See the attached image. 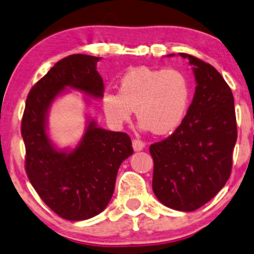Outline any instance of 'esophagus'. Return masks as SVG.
Listing matches in <instances>:
<instances>
[{"mask_svg": "<svg viewBox=\"0 0 254 254\" xmlns=\"http://www.w3.org/2000/svg\"><path fill=\"white\" fill-rule=\"evenodd\" d=\"M144 147H145L144 142L141 141V139H133V141H132V148H133V150H135V151L142 150Z\"/></svg>", "mask_w": 254, "mask_h": 254, "instance_id": "esophagus-1", "label": "esophagus"}]
</instances>
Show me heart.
I'll list each match as a JSON object with an SVG mask.
<instances>
[{
	"label": "heart",
	"instance_id": "b5f03b06",
	"mask_svg": "<svg viewBox=\"0 0 254 254\" xmlns=\"http://www.w3.org/2000/svg\"><path fill=\"white\" fill-rule=\"evenodd\" d=\"M191 97L190 81L176 68L131 69L119 80L118 92L107 89L103 94V109L116 127L127 123L136 110L143 130L166 135L182 124Z\"/></svg>",
	"mask_w": 254,
	"mask_h": 254
}]
</instances>
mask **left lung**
Listing matches in <instances>:
<instances>
[{
  "mask_svg": "<svg viewBox=\"0 0 254 254\" xmlns=\"http://www.w3.org/2000/svg\"><path fill=\"white\" fill-rule=\"evenodd\" d=\"M180 56L193 65V100L176 131L151 144L149 151L157 199L174 210L193 211L216 196L229 179L237 117L233 93L222 75L199 58Z\"/></svg>",
  "mask_w": 254,
  "mask_h": 254,
  "instance_id": "1",
  "label": "left lung"
}]
</instances>
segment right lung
Instances as JSON below:
<instances>
[{
	"label": "right lung",
	"mask_w": 254,
	"mask_h": 254,
	"mask_svg": "<svg viewBox=\"0 0 254 254\" xmlns=\"http://www.w3.org/2000/svg\"><path fill=\"white\" fill-rule=\"evenodd\" d=\"M99 61L81 54L58 61L32 87L21 121L26 174L43 202L69 221L87 220L106 208L119 166L133 153L129 135L100 129L93 121L70 153L55 149L46 133L49 107L65 87L103 97Z\"/></svg>",
	"instance_id": "obj_1"
}]
</instances>
